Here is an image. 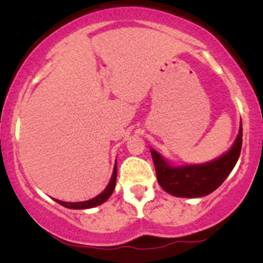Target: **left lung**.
I'll use <instances>...</instances> for the list:
<instances>
[{
  "instance_id": "left-lung-1",
  "label": "left lung",
  "mask_w": 263,
  "mask_h": 263,
  "mask_svg": "<svg viewBox=\"0 0 263 263\" xmlns=\"http://www.w3.org/2000/svg\"><path fill=\"white\" fill-rule=\"evenodd\" d=\"M242 121L232 147L210 161L201 164H173L161 154L150 148L156 178L166 193L176 197L198 198L210 195L228 178L242 150Z\"/></svg>"
}]
</instances>
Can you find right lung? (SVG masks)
Wrapping results in <instances>:
<instances>
[{
	"instance_id": "1",
	"label": "right lung",
	"mask_w": 263,
	"mask_h": 263,
	"mask_svg": "<svg viewBox=\"0 0 263 263\" xmlns=\"http://www.w3.org/2000/svg\"><path fill=\"white\" fill-rule=\"evenodd\" d=\"M116 181H117V160L115 164V168H113V173H112V177H110L109 183H108L107 187L104 188V191H103L102 193H99L98 196H95L94 198H90V200L87 201H81V202H65V201H60V200H54V201L60 203V205L65 206V208L73 209V210H85V209L97 208V206L104 203L105 201L110 197V195H112L113 191H115Z\"/></svg>"
}]
</instances>
